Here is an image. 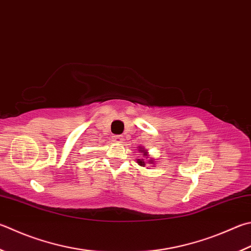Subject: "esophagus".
<instances>
[{"mask_svg":"<svg viewBox=\"0 0 251 251\" xmlns=\"http://www.w3.org/2000/svg\"><path fill=\"white\" fill-rule=\"evenodd\" d=\"M113 140L115 141V143H117V144H122L123 141H124V137H123L122 135H115L113 137Z\"/></svg>","mask_w":251,"mask_h":251,"instance_id":"34e87169","label":"esophagus"}]
</instances>
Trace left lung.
Masks as SVG:
<instances>
[{"instance_id":"left-lung-1","label":"left lung","mask_w":251,"mask_h":251,"mask_svg":"<svg viewBox=\"0 0 251 251\" xmlns=\"http://www.w3.org/2000/svg\"><path fill=\"white\" fill-rule=\"evenodd\" d=\"M138 151L141 153V156H143V158L137 159V163H138L140 167H145L146 165H148V163H149V165H153L154 159L153 158H150V154L148 153L147 149H145L144 147H141V146H138ZM144 157L145 159L147 158L148 160L146 161L145 159H143Z\"/></svg>"}]
</instances>
